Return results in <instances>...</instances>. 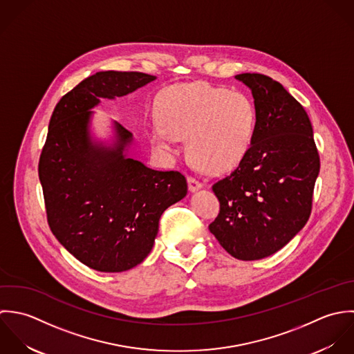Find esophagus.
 I'll return each instance as SVG.
<instances>
[{"mask_svg":"<svg viewBox=\"0 0 354 354\" xmlns=\"http://www.w3.org/2000/svg\"><path fill=\"white\" fill-rule=\"evenodd\" d=\"M187 183H189V190L190 192H196V190L203 187V183L198 179H196L194 176H187Z\"/></svg>","mask_w":354,"mask_h":354,"instance_id":"obj_1","label":"esophagus"}]
</instances>
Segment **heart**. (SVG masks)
Wrapping results in <instances>:
<instances>
[{
  "label": "heart",
  "instance_id": "1",
  "mask_svg": "<svg viewBox=\"0 0 354 354\" xmlns=\"http://www.w3.org/2000/svg\"><path fill=\"white\" fill-rule=\"evenodd\" d=\"M158 116L161 126L151 127V143L169 153L187 138L189 156L213 174L230 171L243 160L256 126L249 97L208 83L169 88L161 97Z\"/></svg>",
  "mask_w": 354,
  "mask_h": 354
}]
</instances>
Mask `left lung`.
Here are the masks:
<instances>
[{
	"label": "left lung",
	"instance_id": "obj_1",
	"mask_svg": "<svg viewBox=\"0 0 354 354\" xmlns=\"http://www.w3.org/2000/svg\"><path fill=\"white\" fill-rule=\"evenodd\" d=\"M235 77L252 90L256 126L243 160L213 183L220 211L209 231L232 257L252 261L282 249L306 224L320 157L308 113L279 82Z\"/></svg>",
	"mask_w": 354,
	"mask_h": 354
}]
</instances>
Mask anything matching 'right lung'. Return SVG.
I'll return each mask as SVG.
<instances>
[{
	"label": "right lung",
	"instance_id": "right-lung-1",
	"mask_svg": "<svg viewBox=\"0 0 354 354\" xmlns=\"http://www.w3.org/2000/svg\"><path fill=\"white\" fill-rule=\"evenodd\" d=\"M154 80L136 71L97 72L57 102L38 175L53 235L80 263L123 272L150 253L162 212L187 194L179 171H156L127 158L131 133L116 124L119 146H94L87 133L98 97L115 98Z\"/></svg>",
	"mask_w": 354,
	"mask_h": 354
}]
</instances>
